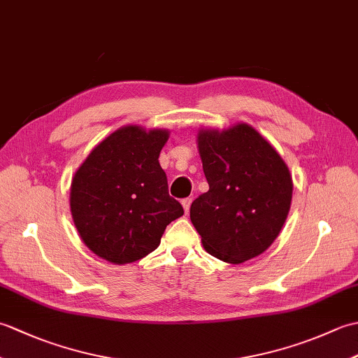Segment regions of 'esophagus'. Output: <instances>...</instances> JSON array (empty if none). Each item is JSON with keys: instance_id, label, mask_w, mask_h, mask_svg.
Segmentation results:
<instances>
[{"instance_id": "1", "label": "esophagus", "mask_w": 358, "mask_h": 358, "mask_svg": "<svg viewBox=\"0 0 358 358\" xmlns=\"http://www.w3.org/2000/svg\"><path fill=\"white\" fill-rule=\"evenodd\" d=\"M191 203H192V199H185L183 201H181V204H183V209H185L186 214L189 212V209H191Z\"/></svg>"}]
</instances>
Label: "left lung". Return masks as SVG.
<instances>
[{
	"label": "left lung",
	"mask_w": 358,
	"mask_h": 358,
	"mask_svg": "<svg viewBox=\"0 0 358 358\" xmlns=\"http://www.w3.org/2000/svg\"><path fill=\"white\" fill-rule=\"evenodd\" d=\"M196 144L209 191L192 203L191 222L203 248L232 264L263 254L291 209L294 183L285 159L248 123L200 129Z\"/></svg>",
	"instance_id": "obj_1"
}]
</instances>
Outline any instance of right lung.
Listing matches in <instances>:
<instances>
[{"instance_id": "add662e5", "label": "right lung", "mask_w": 358, "mask_h": 358, "mask_svg": "<svg viewBox=\"0 0 358 358\" xmlns=\"http://www.w3.org/2000/svg\"><path fill=\"white\" fill-rule=\"evenodd\" d=\"M171 132L129 124L92 149L75 172L71 212L83 243L113 264L155 250L166 226L185 214L158 163Z\"/></svg>"}]
</instances>
